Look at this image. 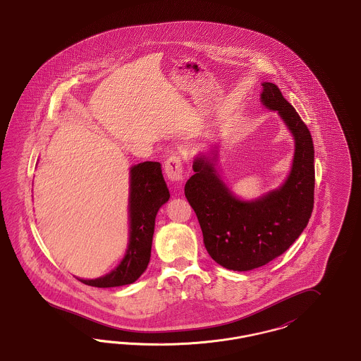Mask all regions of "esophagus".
<instances>
[{
	"label": "esophagus",
	"mask_w": 361,
	"mask_h": 361,
	"mask_svg": "<svg viewBox=\"0 0 361 361\" xmlns=\"http://www.w3.org/2000/svg\"><path fill=\"white\" fill-rule=\"evenodd\" d=\"M164 171H165L166 177H168L171 181H181V180H183V172H184L181 158H180L178 155H171V157L165 161Z\"/></svg>",
	"instance_id": "34e87169"
}]
</instances>
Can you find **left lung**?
<instances>
[{
  "label": "left lung",
  "mask_w": 361,
  "mask_h": 361,
  "mask_svg": "<svg viewBox=\"0 0 361 361\" xmlns=\"http://www.w3.org/2000/svg\"><path fill=\"white\" fill-rule=\"evenodd\" d=\"M261 103L277 111L295 139L286 183L257 200L243 202L219 177L214 157H197L185 197L203 231L208 255L227 269L250 271L283 255L309 224L314 207V145L307 126L272 82H262Z\"/></svg>",
  "instance_id": "8db88e82"
}]
</instances>
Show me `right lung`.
<instances>
[{"mask_svg": "<svg viewBox=\"0 0 361 361\" xmlns=\"http://www.w3.org/2000/svg\"><path fill=\"white\" fill-rule=\"evenodd\" d=\"M169 196L159 162L146 161L133 166L130 171V240L127 253L111 274L94 280H78L99 288L119 287L137 280L150 261L157 212L169 200Z\"/></svg>", "mask_w": 361, "mask_h": 361, "instance_id": "1", "label": "right lung"}]
</instances>
